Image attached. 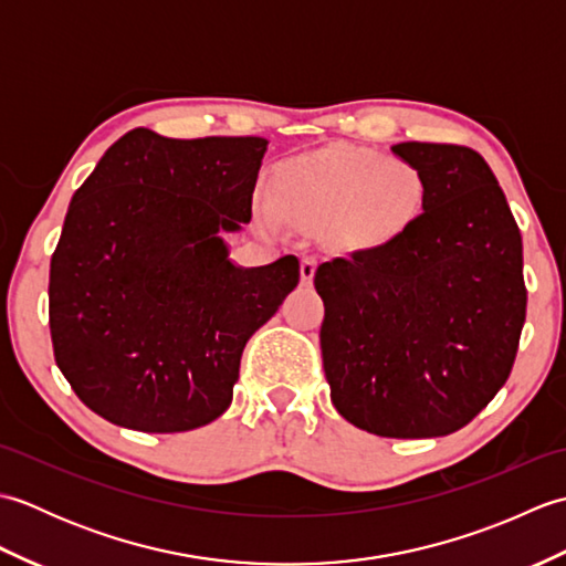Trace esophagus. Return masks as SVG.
I'll return each mask as SVG.
<instances>
[{
    "label": "esophagus",
    "instance_id": "34e87169",
    "mask_svg": "<svg viewBox=\"0 0 566 566\" xmlns=\"http://www.w3.org/2000/svg\"><path fill=\"white\" fill-rule=\"evenodd\" d=\"M314 274H316V258H304L302 260V284L314 282Z\"/></svg>",
    "mask_w": 566,
    "mask_h": 566
}]
</instances>
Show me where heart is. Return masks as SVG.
<instances>
[{
	"label": "heart",
	"mask_w": 566,
	"mask_h": 566,
	"mask_svg": "<svg viewBox=\"0 0 566 566\" xmlns=\"http://www.w3.org/2000/svg\"><path fill=\"white\" fill-rule=\"evenodd\" d=\"M428 182L418 165L371 148L331 146L298 155L274 175V203H262L270 226L282 219L326 226L333 248L353 255L387 252L413 231L426 211Z\"/></svg>",
	"instance_id": "1"
}]
</instances>
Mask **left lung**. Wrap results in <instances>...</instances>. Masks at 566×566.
<instances>
[{
	"mask_svg": "<svg viewBox=\"0 0 566 566\" xmlns=\"http://www.w3.org/2000/svg\"><path fill=\"white\" fill-rule=\"evenodd\" d=\"M391 153L426 175L428 201L406 240L316 270L331 401L381 438L464 428L506 384L527 292L523 240L482 155L408 140Z\"/></svg>",
	"mask_w": 566,
	"mask_h": 566,
	"instance_id": "obj_1",
	"label": "left lung"
}]
</instances>
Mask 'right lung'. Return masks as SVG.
Returning a JSON list of instances; mask_svg holds the SVG:
<instances>
[{
	"mask_svg": "<svg viewBox=\"0 0 566 566\" xmlns=\"http://www.w3.org/2000/svg\"><path fill=\"white\" fill-rule=\"evenodd\" d=\"M268 140L134 128L72 197L51 260L55 363L114 426L185 432L233 399L245 343L298 284V260L228 258L252 219Z\"/></svg>",
	"mask_w": 566,
	"mask_h": 566,
	"instance_id": "1",
	"label": "right lung"
}]
</instances>
